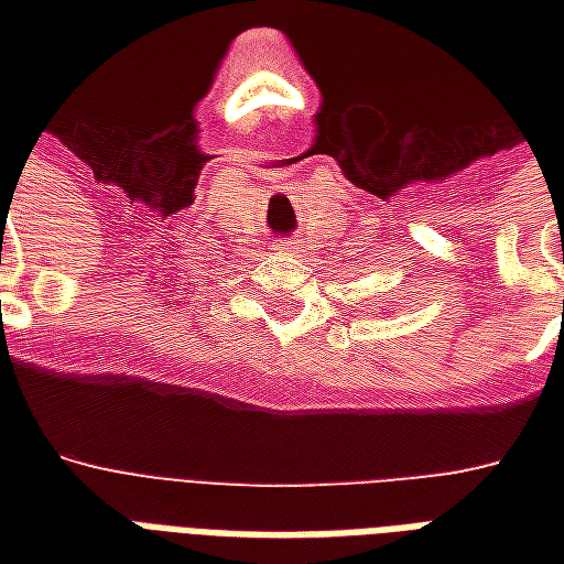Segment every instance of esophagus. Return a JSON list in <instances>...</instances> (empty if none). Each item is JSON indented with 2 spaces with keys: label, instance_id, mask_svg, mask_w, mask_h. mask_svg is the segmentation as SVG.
I'll return each mask as SVG.
<instances>
[{
  "label": "esophagus",
  "instance_id": "obj_1",
  "mask_svg": "<svg viewBox=\"0 0 564 564\" xmlns=\"http://www.w3.org/2000/svg\"><path fill=\"white\" fill-rule=\"evenodd\" d=\"M295 246H299L295 239H283V242H281V248H286V251H295Z\"/></svg>",
  "mask_w": 564,
  "mask_h": 564
}]
</instances>
